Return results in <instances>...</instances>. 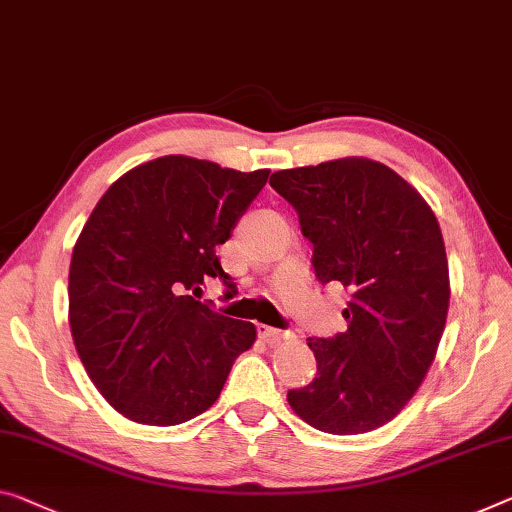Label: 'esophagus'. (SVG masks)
Returning a JSON list of instances; mask_svg holds the SVG:
<instances>
[{"instance_id":"obj_1","label":"esophagus","mask_w":512,"mask_h":512,"mask_svg":"<svg viewBox=\"0 0 512 512\" xmlns=\"http://www.w3.org/2000/svg\"><path fill=\"white\" fill-rule=\"evenodd\" d=\"M258 336H261L267 345H279L283 338H288V332H281V329L267 325H258Z\"/></svg>"}]
</instances>
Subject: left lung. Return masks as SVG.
<instances>
[{
    "instance_id": "1",
    "label": "left lung",
    "mask_w": 512,
    "mask_h": 512,
    "mask_svg": "<svg viewBox=\"0 0 512 512\" xmlns=\"http://www.w3.org/2000/svg\"><path fill=\"white\" fill-rule=\"evenodd\" d=\"M270 185L300 217L316 279L350 290L348 329L309 338L318 375L288 403L329 435L371 432L410 403L444 332L451 290L435 212L366 157L277 171Z\"/></svg>"
}]
</instances>
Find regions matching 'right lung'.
Returning <instances> with one entry per match:
<instances>
[{
	"instance_id": "obj_1",
	"label": "right lung",
	"mask_w": 512,
	"mask_h": 512,
	"mask_svg": "<svg viewBox=\"0 0 512 512\" xmlns=\"http://www.w3.org/2000/svg\"><path fill=\"white\" fill-rule=\"evenodd\" d=\"M215 162L164 155L102 194L75 242L68 320L91 382L125 419L178 426L219 398L256 327L196 300L210 277L238 293L217 247L267 183Z\"/></svg>"
}]
</instances>
